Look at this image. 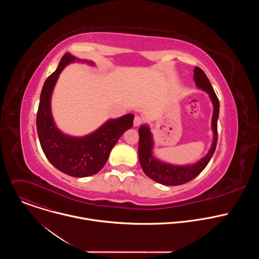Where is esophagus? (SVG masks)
I'll return each mask as SVG.
<instances>
[{"mask_svg": "<svg viewBox=\"0 0 259 259\" xmlns=\"http://www.w3.org/2000/svg\"><path fill=\"white\" fill-rule=\"evenodd\" d=\"M141 123H142V119H141L139 116H135L134 121H133L134 126H135V127H137V126H139Z\"/></svg>", "mask_w": 259, "mask_h": 259, "instance_id": "obj_1", "label": "esophagus"}]
</instances>
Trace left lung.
Masks as SVG:
<instances>
[{
  "instance_id": "8db88e82",
  "label": "left lung",
  "mask_w": 259,
  "mask_h": 259,
  "mask_svg": "<svg viewBox=\"0 0 259 259\" xmlns=\"http://www.w3.org/2000/svg\"><path fill=\"white\" fill-rule=\"evenodd\" d=\"M194 80L196 85L202 90L206 91L213 103L212 116V130L213 142L209 153L202 158L198 163L187 166H176L160 162L153 156V137L149 126L142 125L139 130V143H138V157L140 166L143 172L154 181L164 184V186H180L187 183L197 177L208 165L211 160L217 144V120L219 115V101L211 86L206 73L198 66L194 69Z\"/></svg>"
}]
</instances>
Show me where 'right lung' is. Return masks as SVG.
I'll return each instance as SVG.
<instances>
[{"instance_id": "right-lung-1", "label": "right lung", "mask_w": 259, "mask_h": 259, "mask_svg": "<svg viewBox=\"0 0 259 259\" xmlns=\"http://www.w3.org/2000/svg\"><path fill=\"white\" fill-rule=\"evenodd\" d=\"M75 60L76 57L65 53L57 69L45 81L36 114V131L46 158L56 169L69 176L87 177L102 169L119 138L132 127L134 115L109 120L84 137H71L61 133L52 119L51 94L64 66Z\"/></svg>"}]
</instances>
